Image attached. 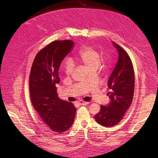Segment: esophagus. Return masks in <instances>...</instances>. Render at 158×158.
Segmentation results:
<instances>
[{"instance_id":"obj_1","label":"esophagus","mask_w":158,"mask_h":158,"mask_svg":"<svg viewBox=\"0 0 158 158\" xmlns=\"http://www.w3.org/2000/svg\"><path fill=\"white\" fill-rule=\"evenodd\" d=\"M79 104L81 106H86V105L89 104V102H84V101L81 100V101L79 102Z\"/></svg>"}]
</instances>
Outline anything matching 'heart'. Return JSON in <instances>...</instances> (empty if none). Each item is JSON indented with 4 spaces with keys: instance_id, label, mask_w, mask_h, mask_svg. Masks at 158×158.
<instances>
[{
    "instance_id": "heart-1",
    "label": "heart",
    "mask_w": 158,
    "mask_h": 158,
    "mask_svg": "<svg viewBox=\"0 0 158 158\" xmlns=\"http://www.w3.org/2000/svg\"><path fill=\"white\" fill-rule=\"evenodd\" d=\"M77 58L89 69L97 68L100 63V56L99 52L91 47H83L78 52ZM64 71L65 73L69 75L74 69V64L72 60H67L64 62Z\"/></svg>"
}]
</instances>
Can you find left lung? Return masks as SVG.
I'll list each match as a JSON object with an SVG mask.
<instances>
[{"mask_svg":"<svg viewBox=\"0 0 158 158\" xmlns=\"http://www.w3.org/2000/svg\"><path fill=\"white\" fill-rule=\"evenodd\" d=\"M118 53V60L108 81L110 102L101 106L94 115L98 123L106 127L118 124L131 106L135 90V74L130 57L120 46L111 42Z\"/></svg>","mask_w":158,"mask_h":158,"instance_id":"obj_1","label":"left lung"}]
</instances>
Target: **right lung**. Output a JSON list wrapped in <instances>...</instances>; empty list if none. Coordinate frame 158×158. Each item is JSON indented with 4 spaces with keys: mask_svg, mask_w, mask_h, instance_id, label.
<instances>
[{
    "mask_svg": "<svg viewBox=\"0 0 158 158\" xmlns=\"http://www.w3.org/2000/svg\"><path fill=\"white\" fill-rule=\"evenodd\" d=\"M72 40L54 41L35 58L29 76V92L35 110L53 131L63 133L72 127L76 112L73 104L60 100L57 87L62 61L73 47Z\"/></svg>",
    "mask_w": 158,
    "mask_h": 158,
    "instance_id": "add662e5",
    "label": "right lung"
}]
</instances>
